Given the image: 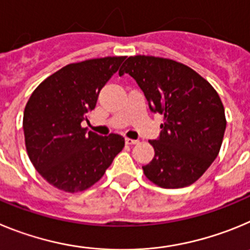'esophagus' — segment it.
Instances as JSON below:
<instances>
[{"label": "esophagus", "mask_w": 250, "mask_h": 250, "mask_svg": "<svg viewBox=\"0 0 250 250\" xmlns=\"http://www.w3.org/2000/svg\"><path fill=\"white\" fill-rule=\"evenodd\" d=\"M125 145H129V146L137 145V143H138V141H137V139H130V138H125Z\"/></svg>", "instance_id": "1"}]
</instances>
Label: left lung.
I'll return each mask as SVG.
<instances>
[{
	"instance_id": "8db88e82",
	"label": "left lung",
	"mask_w": 250,
	"mask_h": 250,
	"mask_svg": "<svg viewBox=\"0 0 250 250\" xmlns=\"http://www.w3.org/2000/svg\"><path fill=\"white\" fill-rule=\"evenodd\" d=\"M128 73L145 93L152 112L163 116L161 136L149 141L154 158L143 172L162 188H183L201 178L217 158L227 121L217 91L190 67L154 56L128 57Z\"/></svg>"
}]
</instances>
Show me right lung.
Segmentation results:
<instances>
[{
    "label": "right lung",
    "mask_w": 250,
    "mask_h": 250,
    "mask_svg": "<svg viewBox=\"0 0 250 250\" xmlns=\"http://www.w3.org/2000/svg\"><path fill=\"white\" fill-rule=\"evenodd\" d=\"M125 58L67 64L31 94L23 112L27 154L36 170L57 189L77 193L91 188L125 147L120 134L102 137L81 125Z\"/></svg>",
    "instance_id": "add662e5"
}]
</instances>
